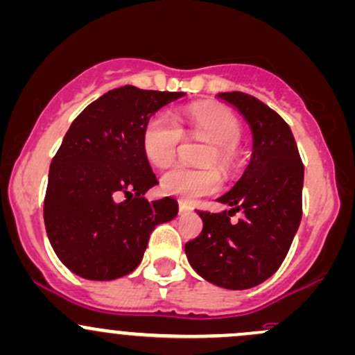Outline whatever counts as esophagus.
<instances>
[{"label": "esophagus", "mask_w": 355, "mask_h": 355, "mask_svg": "<svg viewBox=\"0 0 355 355\" xmlns=\"http://www.w3.org/2000/svg\"><path fill=\"white\" fill-rule=\"evenodd\" d=\"M178 210H180V214H189V212H192V205L180 200V202H178Z\"/></svg>", "instance_id": "obj_1"}]
</instances>
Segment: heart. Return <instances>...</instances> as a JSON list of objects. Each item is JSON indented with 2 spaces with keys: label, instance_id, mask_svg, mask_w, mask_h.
I'll use <instances>...</instances> for the list:
<instances>
[{
  "label": "heart",
  "instance_id": "obj_1",
  "mask_svg": "<svg viewBox=\"0 0 355 355\" xmlns=\"http://www.w3.org/2000/svg\"><path fill=\"white\" fill-rule=\"evenodd\" d=\"M185 126L192 133L204 136L212 145L204 155L205 165H217L231 171L236 163V146L243 138V124L234 112L217 106L193 107L187 112ZM184 133L178 123L166 112L151 116L143 130V153L151 165L165 168L173 162L180 150ZM222 187L220 173L212 166L187 168L177 166L166 171L159 180L165 196L177 197L184 202L217 193Z\"/></svg>",
  "mask_w": 355,
  "mask_h": 355
}]
</instances>
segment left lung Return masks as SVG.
<instances>
[{"label": "left lung", "mask_w": 355, "mask_h": 355, "mask_svg": "<svg viewBox=\"0 0 355 355\" xmlns=\"http://www.w3.org/2000/svg\"><path fill=\"white\" fill-rule=\"evenodd\" d=\"M252 130L251 162L241 180L219 198L231 210L198 212L204 229L185 244L202 278L227 290H248L278 271L302 220L303 163L286 121L256 97L220 92ZM236 211L245 216L237 223Z\"/></svg>", "instance_id": "obj_1"}]
</instances>
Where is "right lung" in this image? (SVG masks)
<instances>
[{"label": "right lung", "mask_w": 355, "mask_h": 355, "mask_svg": "<svg viewBox=\"0 0 355 355\" xmlns=\"http://www.w3.org/2000/svg\"><path fill=\"white\" fill-rule=\"evenodd\" d=\"M184 92L112 89L73 119L52 159L44 202L50 244L85 279L130 275L155 225L177 216L175 198L148 202L158 184L143 153L148 119Z\"/></svg>", "instance_id": "right-lung-1"}]
</instances>
